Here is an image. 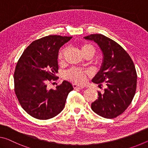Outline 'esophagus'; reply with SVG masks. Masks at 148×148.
<instances>
[{"mask_svg":"<svg viewBox=\"0 0 148 148\" xmlns=\"http://www.w3.org/2000/svg\"><path fill=\"white\" fill-rule=\"evenodd\" d=\"M73 87L75 89H77V88L83 89V88H84V86H79V85H78V84H75V83L73 84Z\"/></svg>","mask_w":148,"mask_h":148,"instance_id":"obj_1","label":"esophagus"}]
</instances>
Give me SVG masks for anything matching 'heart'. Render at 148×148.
I'll return each instance as SVG.
<instances>
[{
  "mask_svg": "<svg viewBox=\"0 0 148 148\" xmlns=\"http://www.w3.org/2000/svg\"><path fill=\"white\" fill-rule=\"evenodd\" d=\"M81 50L84 55L86 54H90L93 56L96 53L95 48L93 45L89 44V43H84L82 45ZM66 51V48H63L59 51L58 55V60L60 62H62L64 61ZM88 75H90V72L88 71L75 67H71L69 69L67 70L66 71H65L64 74V77L65 79L79 84H84L85 83L86 81L87 77Z\"/></svg>",
  "mask_w": 148,
  "mask_h": 148,
  "instance_id": "obj_1",
  "label": "heart"
}]
</instances>
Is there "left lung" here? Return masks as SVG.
<instances>
[{"label":"left lung","mask_w":148,"mask_h":148,"mask_svg":"<svg viewBox=\"0 0 148 148\" xmlns=\"http://www.w3.org/2000/svg\"><path fill=\"white\" fill-rule=\"evenodd\" d=\"M98 45L103 54L100 71L93 83L107 88L98 92V100L91 104L96 114L113 119L124 112L132 102L136 92L137 74L133 61L121 46L101 34H92L84 37Z\"/></svg>","instance_id":"obj_1"}]
</instances>
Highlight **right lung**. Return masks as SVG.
Masks as SVG:
<instances>
[{"label": "right lung", "instance_id": "obj_1", "mask_svg": "<svg viewBox=\"0 0 148 148\" xmlns=\"http://www.w3.org/2000/svg\"><path fill=\"white\" fill-rule=\"evenodd\" d=\"M72 37L48 35L34 40L17 62L14 74V91L21 107L29 115L40 120L54 117L64 110L73 87L64 81L55 89L50 82L58 79L59 49Z\"/></svg>", "mask_w": 148, "mask_h": 148}]
</instances>
